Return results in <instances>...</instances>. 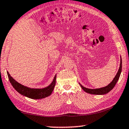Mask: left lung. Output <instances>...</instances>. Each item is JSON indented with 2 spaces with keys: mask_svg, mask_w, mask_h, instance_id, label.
I'll list each match as a JSON object with an SVG mask.
<instances>
[{
  "mask_svg": "<svg viewBox=\"0 0 129 129\" xmlns=\"http://www.w3.org/2000/svg\"><path fill=\"white\" fill-rule=\"evenodd\" d=\"M121 69H122V61H121V58L120 59V67L119 69L118 70L117 73L115 77L113 79V80L111 81L110 83L109 84V85H107V86L102 87V88H96V89H90L85 88V87H83L82 85H80V86L81 87L82 90H83L84 91H85L87 93L91 94H95V95H103V94H106L108 93V92L112 90V89L114 88L115 85L116 84L117 82L118 79H119V77L120 76L121 72Z\"/></svg>",
  "mask_w": 129,
  "mask_h": 129,
  "instance_id": "1",
  "label": "left lung"
}]
</instances>
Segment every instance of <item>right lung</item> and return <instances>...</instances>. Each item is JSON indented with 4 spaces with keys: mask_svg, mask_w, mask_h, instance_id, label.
Here are the masks:
<instances>
[{
    "mask_svg": "<svg viewBox=\"0 0 129 129\" xmlns=\"http://www.w3.org/2000/svg\"><path fill=\"white\" fill-rule=\"evenodd\" d=\"M7 74H8L10 82L11 83L13 88L19 93L32 99H44V98L48 97L52 92L56 83V77L55 75L52 82L48 87L44 88H31L24 86L21 84L17 82L16 81H15V80H14L11 76L8 71H7Z\"/></svg>",
    "mask_w": 129,
    "mask_h": 129,
    "instance_id": "right-lung-1",
    "label": "right lung"
}]
</instances>
